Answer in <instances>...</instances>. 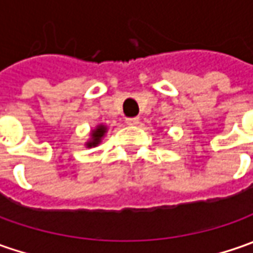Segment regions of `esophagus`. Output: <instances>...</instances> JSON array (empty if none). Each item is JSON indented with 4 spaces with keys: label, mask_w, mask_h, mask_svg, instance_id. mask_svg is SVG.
<instances>
[{
    "label": "esophagus",
    "mask_w": 253,
    "mask_h": 253,
    "mask_svg": "<svg viewBox=\"0 0 253 253\" xmlns=\"http://www.w3.org/2000/svg\"><path fill=\"white\" fill-rule=\"evenodd\" d=\"M126 124L128 125H138L139 124V118L138 117H135V118H126Z\"/></svg>",
    "instance_id": "obj_1"
}]
</instances>
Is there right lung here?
I'll return each instance as SVG.
<instances>
[{"label": "right lung", "instance_id": "1", "mask_svg": "<svg viewBox=\"0 0 253 253\" xmlns=\"http://www.w3.org/2000/svg\"><path fill=\"white\" fill-rule=\"evenodd\" d=\"M107 131H108L107 125H104V124H98V125H97V126L90 132V139L85 142L84 145H85L87 148H94V146L100 145L102 141V138L105 136Z\"/></svg>", "mask_w": 253, "mask_h": 253}]
</instances>
